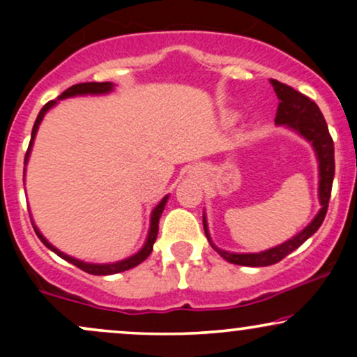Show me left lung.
Returning <instances> with one entry per match:
<instances>
[{
    "label": "left lung",
    "mask_w": 357,
    "mask_h": 357,
    "mask_svg": "<svg viewBox=\"0 0 357 357\" xmlns=\"http://www.w3.org/2000/svg\"><path fill=\"white\" fill-rule=\"evenodd\" d=\"M273 85L278 97V109L275 116V124L284 126L287 129L294 130L302 139H305L312 146L315 158L319 162V203L321 210L314 216V220L296 236L289 238L284 243L277 245L268 250L258 253H235L221 250L213 243L210 230H208L206 215L203 213V228L206 233V238L213 248L218 252L220 257L235 265H243V267H268V265L277 264L282 258H285L294 250H297L307 238L314 235L326 218L327 206H329L331 190H333L334 179V142L331 137L329 129H327L326 119H324L321 109L317 107L314 100L305 97L304 93L297 92L289 85L282 84L278 80H270Z\"/></svg>",
    "instance_id": "obj_1"
}]
</instances>
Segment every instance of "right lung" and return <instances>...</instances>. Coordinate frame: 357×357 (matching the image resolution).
Instances as JSON below:
<instances>
[{
    "label": "right lung",
    "instance_id": "1",
    "mask_svg": "<svg viewBox=\"0 0 357 357\" xmlns=\"http://www.w3.org/2000/svg\"><path fill=\"white\" fill-rule=\"evenodd\" d=\"M114 90V84L112 82H85V84H77V85H72L70 89L65 90L61 96L56 97L55 100H50L48 104L43 105V109L40 110L38 117H36L35 121V126H33V130H31V141H30V146H28V151H26V155H24V166L28 165V159H30V153H31V147H33V141L36 137V132H38V127L42 124L45 114L48 112L52 107H55L56 104H59L60 100L63 99H68V97H77V96H105V93H110ZM24 173H26V169L23 171V179H24ZM167 199H169V195H166L165 198L161 199L158 204H155V208L151 213V225H149V231H147V238L144 241V245H142V248L139 250L137 253H134V255L124 258V260H119V261H114V264H90V261H84V260H79V258H73L70 255H67V253L60 252L59 248L53 247V245L48 241L45 236L42 235V231L36 228V225L33 223V228L36 231V235H38V238L42 240V243L45 245L47 248H50L53 253H56L60 258H63V260L70 261L72 265H75V267H79L84 270V272L87 273H92V275H112V273H119V272H124V270H129V268H134L137 267L139 264H142V261L146 260L147 257L151 255V252H153V245L155 241V236H158V230H159V218H161L162 211H165V206L167 203Z\"/></svg>",
    "mask_w": 357,
    "mask_h": 357
}]
</instances>
